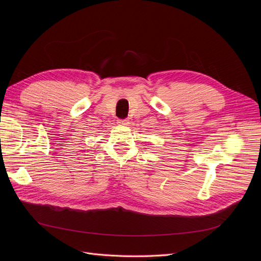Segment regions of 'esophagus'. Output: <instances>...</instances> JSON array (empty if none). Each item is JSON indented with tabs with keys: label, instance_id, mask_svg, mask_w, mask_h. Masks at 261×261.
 <instances>
[{
	"label": "esophagus",
	"instance_id": "esophagus-1",
	"mask_svg": "<svg viewBox=\"0 0 261 261\" xmlns=\"http://www.w3.org/2000/svg\"><path fill=\"white\" fill-rule=\"evenodd\" d=\"M117 123L118 124H122V125H126V124L128 123V120H127V118H118Z\"/></svg>",
	"mask_w": 261,
	"mask_h": 261
}]
</instances>
